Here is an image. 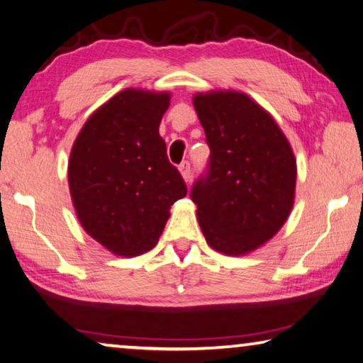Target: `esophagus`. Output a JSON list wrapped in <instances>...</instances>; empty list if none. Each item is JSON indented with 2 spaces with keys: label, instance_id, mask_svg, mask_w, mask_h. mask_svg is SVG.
Returning <instances> with one entry per match:
<instances>
[{
  "label": "esophagus",
  "instance_id": "34e87169",
  "mask_svg": "<svg viewBox=\"0 0 363 363\" xmlns=\"http://www.w3.org/2000/svg\"><path fill=\"white\" fill-rule=\"evenodd\" d=\"M179 171H181V174L184 177V181L191 182V179H192V168H191V163H189V161H182V163L179 164Z\"/></svg>",
  "mask_w": 363,
  "mask_h": 363
}]
</instances>
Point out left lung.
Segmentation results:
<instances>
[{
	"label": "left lung",
	"instance_id": "8db88e82",
	"mask_svg": "<svg viewBox=\"0 0 363 363\" xmlns=\"http://www.w3.org/2000/svg\"><path fill=\"white\" fill-rule=\"evenodd\" d=\"M210 147L191 199L206 242L226 255L255 250L279 231L294 203L297 166L274 119L239 91L194 96Z\"/></svg>",
	"mask_w": 363,
	"mask_h": 363
}]
</instances>
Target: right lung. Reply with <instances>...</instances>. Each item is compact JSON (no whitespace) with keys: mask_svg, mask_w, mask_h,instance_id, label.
I'll use <instances>...</instances> for the list:
<instances>
[{"mask_svg":"<svg viewBox=\"0 0 363 363\" xmlns=\"http://www.w3.org/2000/svg\"><path fill=\"white\" fill-rule=\"evenodd\" d=\"M169 94L128 89L91 114L74 142L69 189L82 228L116 255L158 242L187 186L166 155L160 123Z\"/></svg>","mask_w":363,"mask_h":363,"instance_id":"add662e5","label":"right lung"}]
</instances>
